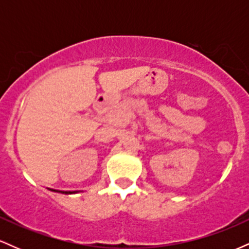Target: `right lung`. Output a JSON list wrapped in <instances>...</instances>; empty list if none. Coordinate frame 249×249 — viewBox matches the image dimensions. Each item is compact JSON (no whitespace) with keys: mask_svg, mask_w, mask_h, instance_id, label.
Listing matches in <instances>:
<instances>
[{"mask_svg":"<svg viewBox=\"0 0 249 249\" xmlns=\"http://www.w3.org/2000/svg\"><path fill=\"white\" fill-rule=\"evenodd\" d=\"M53 192H58V193H63V194H73V193H78V191H73V192H68V191H58V190H51Z\"/></svg>","mask_w":249,"mask_h":249,"instance_id":"obj_1","label":"right lung"}]
</instances>
